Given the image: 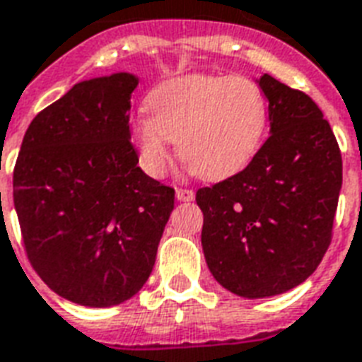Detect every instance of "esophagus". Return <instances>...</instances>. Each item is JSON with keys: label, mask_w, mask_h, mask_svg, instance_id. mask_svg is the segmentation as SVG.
I'll return each mask as SVG.
<instances>
[{"label": "esophagus", "mask_w": 362, "mask_h": 362, "mask_svg": "<svg viewBox=\"0 0 362 362\" xmlns=\"http://www.w3.org/2000/svg\"><path fill=\"white\" fill-rule=\"evenodd\" d=\"M176 199L178 201H193L195 193L192 189H184V187H176Z\"/></svg>", "instance_id": "obj_1"}]
</instances>
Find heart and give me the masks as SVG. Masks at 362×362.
Masks as SVG:
<instances>
[{
  "label": "heart",
  "instance_id": "obj_1",
  "mask_svg": "<svg viewBox=\"0 0 362 362\" xmlns=\"http://www.w3.org/2000/svg\"><path fill=\"white\" fill-rule=\"evenodd\" d=\"M148 115H138L131 138L140 169L163 178L180 159L206 180L235 175L260 150L269 106L255 79L189 74L159 83L146 96Z\"/></svg>",
  "mask_w": 362,
  "mask_h": 362
}]
</instances>
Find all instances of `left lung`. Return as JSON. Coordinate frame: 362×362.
I'll list each match as a JSON object with an SVG mask.
<instances>
[{"instance_id":"obj_1","label":"left lung","mask_w":362,"mask_h":362,"mask_svg":"<svg viewBox=\"0 0 362 362\" xmlns=\"http://www.w3.org/2000/svg\"><path fill=\"white\" fill-rule=\"evenodd\" d=\"M256 83L272 136L247 169L195 195L212 277L248 300L283 294L315 272L341 189L340 148L319 106L269 74Z\"/></svg>"}]
</instances>
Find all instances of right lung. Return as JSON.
<instances>
[{
  "instance_id": "right-lung-1",
  "label": "right lung",
  "mask_w": 362,
  "mask_h": 362,
  "mask_svg": "<svg viewBox=\"0 0 362 362\" xmlns=\"http://www.w3.org/2000/svg\"><path fill=\"white\" fill-rule=\"evenodd\" d=\"M129 71L76 83L35 115L13 173L28 258L43 283L85 308L131 300L150 277L175 189L138 167Z\"/></svg>"
}]
</instances>
